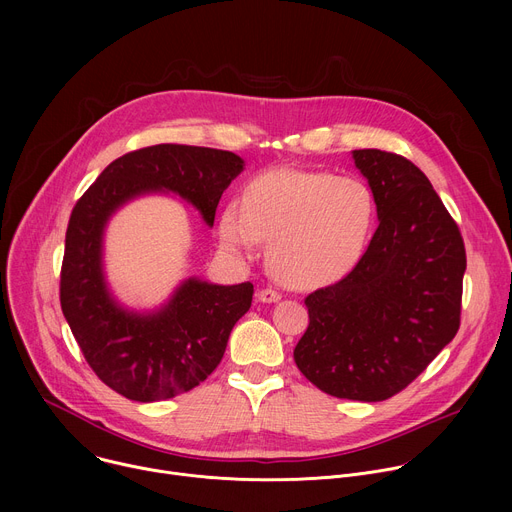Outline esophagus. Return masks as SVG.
<instances>
[{"mask_svg":"<svg viewBox=\"0 0 512 512\" xmlns=\"http://www.w3.org/2000/svg\"><path fill=\"white\" fill-rule=\"evenodd\" d=\"M257 298H259V302H263V304H275V302L281 300V294H279V291L271 289V287H263V289L259 291V294H257Z\"/></svg>","mask_w":512,"mask_h":512,"instance_id":"1","label":"esophagus"}]
</instances>
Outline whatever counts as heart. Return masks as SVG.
Wrapping results in <instances>:
<instances>
[{
  "instance_id": "heart-1",
  "label": "heart",
  "mask_w": 512,
  "mask_h": 512,
  "mask_svg": "<svg viewBox=\"0 0 512 512\" xmlns=\"http://www.w3.org/2000/svg\"><path fill=\"white\" fill-rule=\"evenodd\" d=\"M375 204L356 178L328 172L273 168L255 176L243 202L231 200L218 235L235 253L269 239L275 277L298 289L330 285L354 269L369 243Z\"/></svg>"
}]
</instances>
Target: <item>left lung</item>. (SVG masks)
Returning <instances> with one entry per match:
<instances>
[{
    "instance_id": "1",
    "label": "left lung",
    "mask_w": 512,
    "mask_h": 512,
    "mask_svg": "<svg viewBox=\"0 0 512 512\" xmlns=\"http://www.w3.org/2000/svg\"><path fill=\"white\" fill-rule=\"evenodd\" d=\"M379 227L354 269L306 298L294 358L320 391L375 403L403 391L460 328L466 249L427 176L403 156L354 150Z\"/></svg>"
}]
</instances>
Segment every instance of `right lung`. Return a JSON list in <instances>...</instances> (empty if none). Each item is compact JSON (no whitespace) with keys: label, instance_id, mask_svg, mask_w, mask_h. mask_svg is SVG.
<instances>
[{"label":"right lung","instance_id":"1","mask_svg":"<svg viewBox=\"0 0 512 512\" xmlns=\"http://www.w3.org/2000/svg\"><path fill=\"white\" fill-rule=\"evenodd\" d=\"M233 152L160 143L111 162L72 208L60 271V306L89 367L119 395L152 403L200 385L221 362L253 283L184 279L152 312L121 306L103 269L111 216L145 194H176L212 227L218 200L243 172Z\"/></svg>","mask_w":512,"mask_h":512}]
</instances>
